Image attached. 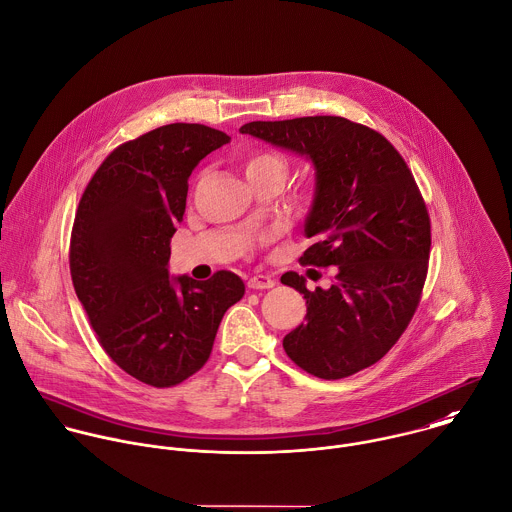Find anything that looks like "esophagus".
<instances>
[{
	"label": "esophagus",
	"instance_id": "obj_1",
	"mask_svg": "<svg viewBox=\"0 0 512 512\" xmlns=\"http://www.w3.org/2000/svg\"><path fill=\"white\" fill-rule=\"evenodd\" d=\"M274 284H276L274 278L266 276V274H258L248 280V288H252V290H268V288H274Z\"/></svg>",
	"mask_w": 512,
	"mask_h": 512
}]
</instances>
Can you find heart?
Instances as JSON below:
<instances>
[{
    "mask_svg": "<svg viewBox=\"0 0 512 512\" xmlns=\"http://www.w3.org/2000/svg\"><path fill=\"white\" fill-rule=\"evenodd\" d=\"M242 169L250 184H256L260 180H270V178L282 182L286 176L288 163H286V157L278 151L254 149L244 157Z\"/></svg>",
    "mask_w": 512,
    "mask_h": 512,
    "instance_id": "heart-1",
    "label": "heart"
}]
</instances>
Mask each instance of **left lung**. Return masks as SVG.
Returning a JSON list of instances; mask_svg holds the SVG:
<instances>
[{"label": "left lung", "instance_id": "obj_1", "mask_svg": "<svg viewBox=\"0 0 512 512\" xmlns=\"http://www.w3.org/2000/svg\"><path fill=\"white\" fill-rule=\"evenodd\" d=\"M240 133L314 163L312 246L300 264L338 270L314 292L304 276H282L308 306L306 324L284 338L288 357L322 379L373 365L409 326L427 278L431 220L407 163L383 135L343 117L254 121Z\"/></svg>", "mask_w": 512, "mask_h": 512}]
</instances>
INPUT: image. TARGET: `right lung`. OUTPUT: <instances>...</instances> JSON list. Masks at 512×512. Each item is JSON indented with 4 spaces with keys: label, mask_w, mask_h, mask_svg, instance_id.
Here are the masks:
<instances>
[{
    "label": "right lung",
    "mask_w": 512,
    "mask_h": 512,
    "mask_svg": "<svg viewBox=\"0 0 512 512\" xmlns=\"http://www.w3.org/2000/svg\"><path fill=\"white\" fill-rule=\"evenodd\" d=\"M228 141L196 123H172L127 141L101 163L75 212V294L107 355L153 387L196 373L226 310L244 296V282L228 270L204 282L169 274L188 176Z\"/></svg>",
    "instance_id": "right-lung-1"
}]
</instances>
